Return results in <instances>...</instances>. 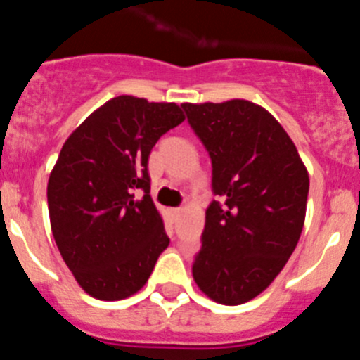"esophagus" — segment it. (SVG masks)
<instances>
[{
  "label": "esophagus",
  "instance_id": "34e87169",
  "mask_svg": "<svg viewBox=\"0 0 360 360\" xmlns=\"http://www.w3.org/2000/svg\"><path fill=\"white\" fill-rule=\"evenodd\" d=\"M180 212H182V209H180V207L169 209V214L173 216V218H178V216H180Z\"/></svg>",
  "mask_w": 360,
  "mask_h": 360
}]
</instances>
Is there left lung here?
<instances>
[{
  "mask_svg": "<svg viewBox=\"0 0 360 360\" xmlns=\"http://www.w3.org/2000/svg\"><path fill=\"white\" fill-rule=\"evenodd\" d=\"M212 162L193 278L219 304L247 303L287 265L304 225L308 171L281 124L250 101L182 104Z\"/></svg>",
  "mask_w": 360,
  "mask_h": 360,
  "instance_id": "left-lung-1",
  "label": "left lung"
}]
</instances>
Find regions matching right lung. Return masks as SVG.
Returning a JSON list of instances; mask_svg holds the SVG:
<instances>
[{
  "instance_id": "add662e5",
  "label": "right lung",
  "mask_w": 360,
  "mask_h": 360,
  "mask_svg": "<svg viewBox=\"0 0 360 360\" xmlns=\"http://www.w3.org/2000/svg\"><path fill=\"white\" fill-rule=\"evenodd\" d=\"M184 119L174 103L120 95L66 139L46 187L50 225L63 259L91 297L119 301L139 292L167 249L149 195L148 158ZM136 188L145 191L142 199Z\"/></svg>"
}]
</instances>
